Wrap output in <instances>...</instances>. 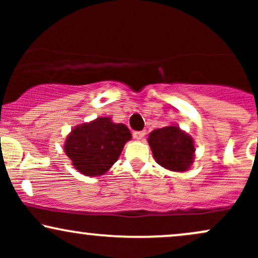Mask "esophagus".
I'll use <instances>...</instances> for the list:
<instances>
[{
    "label": "esophagus",
    "instance_id": "34e87169",
    "mask_svg": "<svg viewBox=\"0 0 258 258\" xmlns=\"http://www.w3.org/2000/svg\"><path fill=\"white\" fill-rule=\"evenodd\" d=\"M144 136H146V132H144V131H135V132H133V138L137 139V141L143 138Z\"/></svg>",
    "mask_w": 258,
    "mask_h": 258
}]
</instances>
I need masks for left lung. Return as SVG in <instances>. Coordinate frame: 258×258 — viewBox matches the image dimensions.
Here are the masks:
<instances>
[{
  "label": "left lung",
  "instance_id": "8db88e82",
  "mask_svg": "<svg viewBox=\"0 0 258 258\" xmlns=\"http://www.w3.org/2000/svg\"><path fill=\"white\" fill-rule=\"evenodd\" d=\"M154 159L160 166L174 172H184L194 162V141L177 126L154 130L148 138Z\"/></svg>",
  "mask_w": 258,
  "mask_h": 258
}]
</instances>
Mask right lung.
Here are the masks:
<instances>
[{
  "mask_svg": "<svg viewBox=\"0 0 258 258\" xmlns=\"http://www.w3.org/2000/svg\"><path fill=\"white\" fill-rule=\"evenodd\" d=\"M132 138L123 123L110 117H97L74 127L64 144V152L73 166L86 176H102L119 159L123 146Z\"/></svg>",
  "mask_w": 258,
  "mask_h": 258,
  "instance_id": "add662e5",
  "label": "right lung"
}]
</instances>
